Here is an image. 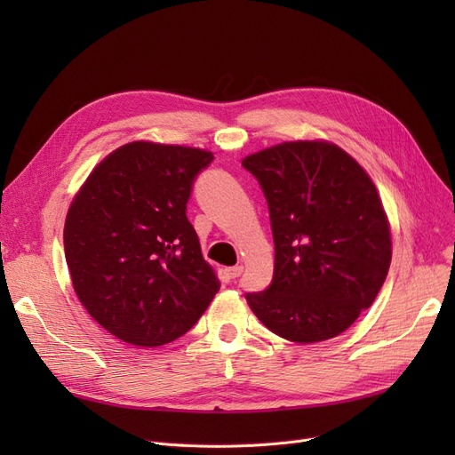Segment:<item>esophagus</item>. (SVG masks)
<instances>
[{
  "label": "esophagus",
  "instance_id": "esophagus-1",
  "mask_svg": "<svg viewBox=\"0 0 455 455\" xmlns=\"http://www.w3.org/2000/svg\"><path fill=\"white\" fill-rule=\"evenodd\" d=\"M227 273H228V276H230V278H237V276H240V275L243 273V266H234V267H228V269H227Z\"/></svg>",
  "mask_w": 455,
  "mask_h": 455
}]
</instances>
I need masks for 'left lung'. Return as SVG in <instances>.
<instances>
[{
    "instance_id": "left-lung-1",
    "label": "left lung",
    "mask_w": 455,
    "mask_h": 455,
    "mask_svg": "<svg viewBox=\"0 0 455 455\" xmlns=\"http://www.w3.org/2000/svg\"><path fill=\"white\" fill-rule=\"evenodd\" d=\"M267 199L275 275L249 293L276 336L319 343L371 307L391 266V227L363 167L326 140L282 141L242 160Z\"/></svg>"
}]
</instances>
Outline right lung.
Instances as JSON below:
<instances>
[{"mask_svg": "<svg viewBox=\"0 0 455 455\" xmlns=\"http://www.w3.org/2000/svg\"><path fill=\"white\" fill-rule=\"evenodd\" d=\"M212 160L206 149L131 141L93 167L68 208L76 295L124 343L175 341L221 288L186 218L191 182Z\"/></svg>", "mask_w": 455, "mask_h": 455, "instance_id": "right-lung-1", "label": "right lung"}]
</instances>
